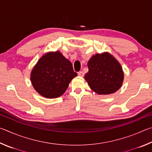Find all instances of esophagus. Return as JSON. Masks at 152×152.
Instances as JSON below:
<instances>
[{
  "label": "esophagus",
  "instance_id": "obj_1",
  "mask_svg": "<svg viewBox=\"0 0 152 152\" xmlns=\"http://www.w3.org/2000/svg\"><path fill=\"white\" fill-rule=\"evenodd\" d=\"M78 75L79 76H81V77H82V76H83L84 75V73L83 72H82V71H81V72H78Z\"/></svg>",
  "mask_w": 152,
  "mask_h": 152
}]
</instances>
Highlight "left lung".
<instances>
[{
    "mask_svg": "<svg viewBox=\"0 0 152 152\" xmlns=\"http://www.w3.org/2000/svg\"><path fill=\"white\" fill-rule=\"evenodd\" d=\"M84 78L92 91L99 94H110L118 91L124 78L122 67L107 52L92 56L88 62Z\"/></svg>",
    "mask_w": 152,
    "mask_h": 152,
    "instance_id": "left-lung-1",
    "label": "left lung"
}]
</instances>
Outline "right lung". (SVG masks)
I'll return each instance as SVG.
<instances>
[{
	"label": "right lung",
	"mask_w": 152,
	"mask_h": 152,
	"mask_svg": "<svg viewBox=\"0 0 152 152\" xmlns=\"http://www.w3.org/2000/svg\"><path fill=\"white\" fill-rule=\"evenodd\" d=\"M76 76L72 63L57 51L45 53L39 59L31 73V81L40 95L54 99L66 92Z\"/></svg>",
	"instance_id": "right-lung-1"
}]
</instances>
